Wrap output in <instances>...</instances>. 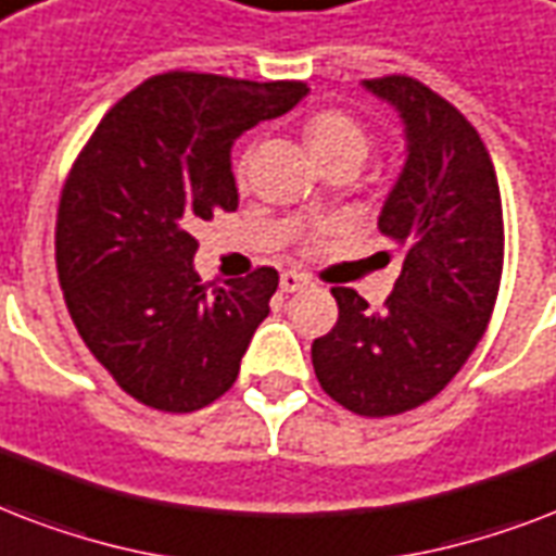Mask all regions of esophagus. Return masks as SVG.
Here are the masks:
<instances>
[{
    "label": "esophagus",
    "instance_id": "34e87169",
    "mask_svg": "<svg viewBox=\"0 0 556 556\" xmlns=\"http://www.w3.org/2000/svg\"><path fill=\"white\" fill-rule=\"evenodd\" d=\"M309 278L301 273H283L281 275V292H299V290H307L309 287Z\"/></svg>",
    "mask_w": 556,
    "mask_h": 556
}]
</instances>
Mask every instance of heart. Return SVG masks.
I'll return each instance as SVG.
<instances>
[{"label": "heart", "mask_w": 556, "mask_h": 556, "mask_svg": "<svg viewBox=\"0 0 556 556\" xmlns=\"http://www.w3.org/2000/svg\"><path fill=\"white\" fill-rule=\"evenodd\" d=\"M304 139L325 167H359L371 153V132L345 110H321V113L309 115L304 124ZM243 167L247 165H240V174H243Z\"/></svg>", "instance_id": "b5f03b06"}]
</instances>
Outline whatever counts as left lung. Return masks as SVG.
<instances>
[{"instance_id":"8db88e82","label":"left lung","mask_w":556,"mask_h":556,"mask_svg":"<svg viewBox=\"0 0 556 556\" xmlns=\"http://www.w3.org/2000/svg\"><path fill=\"white\" fill-rule=\"evenodd\" d=\"M365 86L406 122V167L380 214L403 269L380 313L356 290H330L339 318L313 342V368L339 406L391 417L441 394L484 337L505 266V219L488 148L453 103L408 75Z\"/></svg>"}]
</instances>
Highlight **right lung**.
I'll return each mask as SVG.
<instances>
[{
  "label": "right lung",
  "instance_id": "right-lung-1",
  "mask_svg": "<svg viewBox=\"0 0 556 556\" xmlns=\"http://www.w3.org/2000/svg\"><path fill=\"white\" fill-rule=\"evenodd\" d=\"M304 94L301 80L165 72L124 94L77 153L54 226L60 290L94 359L144 406L197 412L238 380L278 273L257 266L208 290L191 229L238 208L231 141Z\"/></svg>",
  "mask_w": 556,
  "mask_h": 556
}]
</instances>
